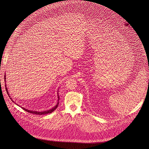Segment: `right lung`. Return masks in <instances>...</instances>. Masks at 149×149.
Wrapping results in <instances>:
<instances>
[{"label": "right lung", "mask_w": 149, "mask_h": 149, "mask_svg": "<svg viewBox=\"0 0 149 149\" xmlns=\"http://www.w3.org/2000/svg\"><path fill=\"white\" fill-rule=\"evenodd\" d=\"M5 79H6V77H5ZM6 91L8 90H7V88H6ZM58 103H57V104L55 106V107H54V108H52V109H51V110H47V111H31V110H26V109H24V108H22L24 110H25V111H26L27 112H28V113H32V114H36V115H44V114H49V113H52L56 108H57V107L58 106V104H59V95H58ZM11 99V98H10Z\"/></svg>", "instance_id": "1"}]
</instances>
